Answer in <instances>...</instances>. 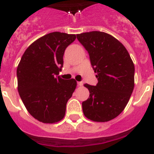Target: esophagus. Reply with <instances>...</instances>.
<instances>
[{
    "label": "esophagus",
    "mask_w": 154,
    "mask_h": 154,
    "mask_svg": "<svg viewBox=\"0 0 154 154\" xmlns=\"http://www.w3.org/2000/svg\"><path fill=\"white\" fill-rule=\"evenodd\" d=\"M78 85H79V86L83 85V82H78Z\"/></svg>",
    "instance_id": "1"
}]
</instances>
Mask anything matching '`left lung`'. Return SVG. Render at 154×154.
I'll return each mask as SVG.
<instances>
[{"mask_svg":"<svg viewBox=\"0 0 154 154\" xmlns=\"http://www.w3.org/2000/svg\"><path fill=\"white\" fill-rule=\"evenodd\" d=\"M77 39L89 55L96 73L97 85L85 84L89 99L82 102L86 118L94 122H107L123 112L134 88V64L120 42L102 31L77 35Z\"/></svg>","mask_w":154,"mask_h":154,"instance_id":"1","label":"left lung"}]
</instances>
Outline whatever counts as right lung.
<instances>
[{
  "instance_id": "1",
  "label": "right lung",
  "mask_w": 154,
  "mask_h": 154,
  "mask_svg": "<svg viewBox=\"0 0 154 154\" xmlns=\"http://www.w3.org/2000/svg\"><path fill=\"white\" fill-rule=\"evenodd\" d=\"M75 35L51 32L37 39L23 54L17 69V90L27 110L44 123H55L65 116L67 102L77 82L58 76L65 48Z\"/></svg>"
}]
</instances>
